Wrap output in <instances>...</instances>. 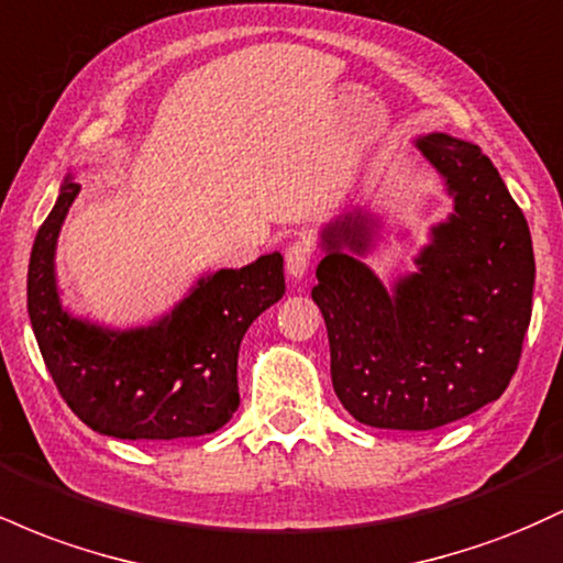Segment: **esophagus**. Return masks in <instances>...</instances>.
I'll list each match as a JSON object with an SVG mask.
<instances>
[{
	"label": "esophagus",
	"mask_w": 563,
	"mask_h": 563,
	"mask_svg": "<svg viewBox=\"0 0 563 563\" xmlns=\"http://www.w3.org/2000/svg\"><path fill=\"white\" fill-rule=\"evenodd\" d=\"M312 260H314V249L307 238H296V241H290L286 245V269L294 280H299V277L307 275V269L312 267Z\"/></svg>",
	"instance_id": "1"
}]
</instances>
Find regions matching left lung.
<instances>
[{"instance_id": "obj_1", "label": "left lung", "mask_w": 563, "mask_h": 563, "mask_svg": "<svg viewBox=\"0 0 563 563\" xmlns=\"http://www.w3.org/2000/svg\"><path fill=\"white\" fill-rule=\"evenodd\" d=\"M418 147L448 179L455 214L431 230L418 273L389 294L363 262L371 219L322 232L318 301L335 397L373 429L429 431L508 389L532 318L534 254L527 219L476 145L429 134Z\"/></svg>"}]
</instances>
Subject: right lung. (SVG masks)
<instances>
[{
  "label": "right lung",
  "instance_id": "add662e5",
  "mask_svg": "<svg viewBox=\"0 0 563 563\" xmlns=\"http://www.w3.org/2000/svg\"><path fill=\"white\" fill-rule=\"evenodd\" d=\"M79 185H63L29 262V318L66 405L115 439H179L222 429L241 405L238 349L249 325L283 299V256L203 277L151 328L106 331L74 320L55 286V243Z\"/></svg>",
  "mask_w": 563,
  "mask_h": 563
}]
</instances>
